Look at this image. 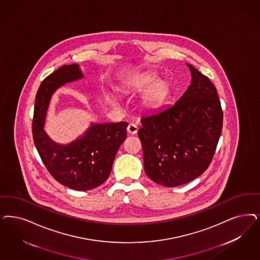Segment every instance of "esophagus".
<instances>
[{"label": "esophagus", "mask_w": 260, "mask_h": 260, "mask_svg": "<svg viewBox=\"0 0 260 260\" xmlns=\"http://www.w3.org/2000/svg\"><path fill=\"white\" fill-rule=\"evenodd\" d=\"M126 131L129 135H135L137 132H138V126L134 124V123H131L129 125H127L126 127Z\"/></svg>", "instance_id": "34e87169"}]
</instances>
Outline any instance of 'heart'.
I'll list each match as a JSON object with an SVG mask.
<instances>
[{
  "label": "heart",
  "instance_id": "1",
  "mask_svg": "<svg viewBox=\"0 0 260 260\" xmlns=\"http://www.w3.org/2000/svg\"><path fill=\"white\" fill-rule=\"evenodd\" d=\"M157 78L152 75H142L129 81L128 86L137 92L146 91L143 105L147 108H155L161 105L167 94V85L163 81H156Z\"/></svg>",
  "mask_w": 260,
  "mask_h": 260
}]
</instances>
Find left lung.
I'll return each mask as SVG.
<instances>
[{
  "label": "left lung",
  "mask_w": 260,
  "mask_h": 260,
  "mask_svg": "<svg viewBox=\"0 0 260 260\" xmlns=\"http://www.w3.org/2000/svg\"><path fill=\"white\" fill-rule=\"evenodd\" d=\"M186 65L192 78L187 90L173 106L144 115L138 132L145 173L167 187L187 183L207 169L223 126L213 83Z\"/></svg>",
  "instance_id": "8db88e82"
}]
</instances>
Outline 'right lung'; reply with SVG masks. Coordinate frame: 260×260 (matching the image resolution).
<instances>
[{"mask_svg":"<svg viewBox=\"0 0 260 260\" xmlns=\"http://www.w3.org/2000/svg\"><path fill=\"white\" fill-rule=\"evenodd\" d=\"M83 78L79 64L63 65L48 76L36 93L32 136L36 150L55 180L79 191L96 188L108 179L117 151L126 136V122L92 123L71 143L53 141L44 131L47 110L54 91Z\"/></svg>","mask_w":260,"mask_h":260,"instance_id":"1","label":"right lung"}]
</instances>
